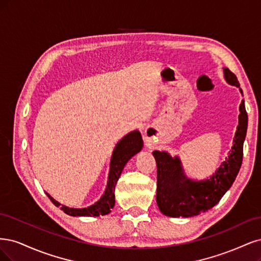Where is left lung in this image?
Here are the masks:
<instances>
[{
  "instance_id": "left-lung-1",
  "label": "left lung",
  "mask_w": 261,
  "mask_h": 261,
  "mask_svg": "<svg viewBox=\"0 0 261 261\" xmlns=\"http://www.w3.org/2000/svg\"><path fill=\"white\" fill-rule=\"evenodd\" d=\"M224 79L240 89L237 75L223 68ZM248 117L245 102L240 105L239 125L233 139V146L219 168L204 180H193L186 174L179 156L172 157L165 150H154L157 164L156 201L161 212L168 217L189 218L205 213L219 203L237 178L243 161V144L247 131Z\"/></svg>"
}]
</instances>
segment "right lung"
<instances>
[{
    "mask_svg": "<svg viewBox=\"0 0 261 261\" xmlns=\"http://www.w3.org/2000/svg\"><path fill=\"white\" fill-rule=\"evenodd\" d=\"M142 147L143 140L139 130L131 131L117 143L113 150L111 165H109L107 187L102 197L93 205L86 208H70L58 203L47 192L45 194L55 206L60 207L65 214L72 217H98L108 215L115 206V188L117 181H118L125 164L134 155L138 154Z\"/></svg>",
    "mask_w": 261,
    "mask_h": 261,
    "instance_id": "add662e5",
    "label": "right lung"
}]
</instances>
